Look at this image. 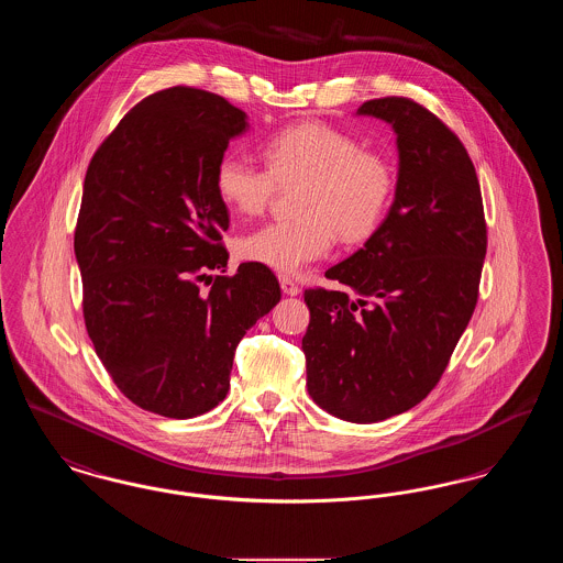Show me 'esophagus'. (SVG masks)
<instances>
[{"label": "esophagus", "mask_w": 563, "mask_h": 563, "mask_svg": "<svg viewBox=\"0 0 563 563\" xmlns=\"http://www.w3.org/2000/svg\"><path fill=\"white\" fill-rule=\"evenodd\" d=\"M280 280V289H283V294L285 295H297L299 294V287L295 285L294 280L289 278V276H280L278 278Z\"/></svg>", "instance_id": "obj_1"}]
</instances>
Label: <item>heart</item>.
<instances>
[{
    "label": "heart",
    "instance_id": "obj_1",
    "mask_svg": "<svg viewBox=\"0 0 563 563\" xmlns=\"http://www.w3.org/2000/svg\"><path fill=\"white\" fill-rule=\"evenodd\" d=\"M266 168L225 154L214 168L219 200L241 214H260L276 188L301 186L294 221H276L244 234L236 251L244 262L297 274L321 260L333 234L342 242L369 239L386 213L393 170L352 134L322 122H299L262 145Z\"/></svg>",
    "mask_w": 563,
    "mask_h": 563
}]
</instances>
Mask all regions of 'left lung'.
Wrapping results in <instances>:
<instances>
[{
    "mask_svg": "<svg viewBox=\"0 0 563 563\" xmlns=\"http://www.w3.org/2000/svg\"><path fill=\"white\" fill-rule=\"evenodd\" d=\"M397 134L395 200L379 228L308 289L301 340L308 393L331 416L372 424L427 399L445 372L479 295L487 230L464 145L405 97L363 103Z\"/></svg>",
    "mask_w": 563,
    "mask_h": 563,
    "instance_id": "8db88e82",
    "label": "left lung"
}]
</instances>
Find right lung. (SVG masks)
<instances>
[{
	"label": "right lung",
	"mask_w": 563,
	"mask_h": 563,
	"mask_svg": "<svg viewBox=\"0 0 563 563\" xmlns=\"http://www.w3.org/2000/svg\"><path fill=\"white\" fill-rule=\"evenodd\" d=\"M246 129L223 97L173 86L134 106L86 170L74 239L86 331L120 393L164 418L223 401L239 342L280 301L264 266L209 274L230 257L214 168Z\"/></svg>",
	"instance_id": "right-lung-1"
}]
</instances>
